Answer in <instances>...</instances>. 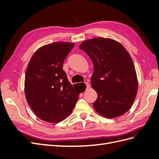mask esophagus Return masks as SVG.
Here are the masks:
<instances>
[{
  "instance_id": "obj_1",
  "label": "esophagus",
  "mask_w": 159,
  "mask_h": 159,
  "mask_svg": "<svg viewBox=\"0 0 159 159\" xmlns=\"http://www.w3.org/2000/svg\"><path fill=\"white\" fill-rule=\"evenodd\" d=\"M85 86H86V88H87V89H88L90 87L89 84L88 82H85Z\"/></svg>"
}]
</instances>
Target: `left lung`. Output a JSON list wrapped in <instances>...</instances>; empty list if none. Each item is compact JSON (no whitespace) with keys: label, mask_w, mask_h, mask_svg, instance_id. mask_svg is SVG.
Returning a JSON list of instances; mask_svg holds the SVG:
<instances>
[{"label":"left lung","mask_w":159,"mask_h":159,"mask_svg":"<svg viewBox=\"0 0 159 159\" xmlns=\"http://www.w3.org/2000/svg\"><path fill=\"white\" fill-rule=\"evenodd\" d=\"M80 48L92 60L91 87L98 93L93 105L99 115L115 118L132 106L138 90L133 60L119 42L102 37L83 42Z\"/></svg>","instance_id":"8db88e82"}]
</instances>
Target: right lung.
Wrapping results in <instances>:
<instances>
[{
	"label": "right lung",
	"mask_w": 159,
	"mask_h": 159,
	"mask_svg": "<svg viewBox=\"0 0 159 159\" xmlns=\"http://www.w3.org/2000/svg\"><path fill=\"white\" fill-rule=\"evenodd\" d=\"M74 43L57 42L39 48L28 64L25 80L26 99L37 116L59 123L73 111L80 92L67 78L64 60Z\"/></svg>",
	"instance_id": "add662e5"
}]
</instances>
